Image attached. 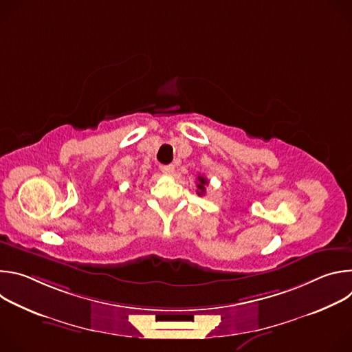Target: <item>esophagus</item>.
<instances>
[{"label":"esophagus","mask_w":352,"mask_h":352,"mask_svg":"<svg viewBox=\"0 0 352 352\" xmlns=\"http://www.w3.org/2000/svg\"><path fill=\"white\" fill-rule=\"evenodd\" d=\"M160 170H162L166 175H171V174L174 173L175 167H174V164H168V166H162V167H160Z\"/></svg>","instance_id":"34e87169"}]
</instances>
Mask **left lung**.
<instances>
[{"instance_id": "left-lung-1", "label": "left lung", "mask_w": 352, "mask_h": 352, "mask_svg": "<svg viewBox=\"0 0 352 352\" xmlns=\"http://www.w3.org/2000/svg\"><path fill=\"white\" fill-rule=\"evenodd\" d=\"M209 184V181L205 178V177H202V175H199L197 177V184H196V188H197V195H204L205 192H206V185Z\"/></svg>"}]
</instances>
